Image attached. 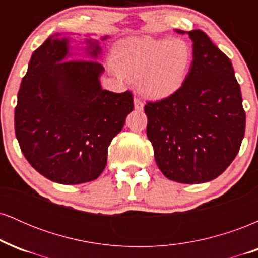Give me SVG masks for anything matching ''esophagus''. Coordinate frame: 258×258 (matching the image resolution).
Returning <instances> with one entry per match:
<instances>
[{
    "instance_id": "34e87169",
    "label": "esophagus",
    "mask_w": 258,
    "mask_h": 258,
    "mask_svg": "<svg viewBox=\"0 0 258 258\" xmlns=\"http://www.w3.org/2000/svg\"><path fill=\"white\" fill-rule=\"evenodd\" d=\"M143 108H144V104H143V102H142L141 99H138V98H135V109L136 110H143Z\"/></svg>"
}]
</instances>
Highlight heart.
<instances>
[{"label": "heart", "instance_id": "1", "mask_svg": "<svg viewBox=\"0 0 258 258\" xmlns=\"http://www.w3.org/2000/svg\"><path fill=\"white\" fill-rule=\"evenodd\" d=\"M112 72L119 78L137 80L142 93L165 99L184 85L194 59L184 38L132 37L121 41L111 52Z\"/></svg>", "mask_w": 258, "mask_h": 258}]
</instances>
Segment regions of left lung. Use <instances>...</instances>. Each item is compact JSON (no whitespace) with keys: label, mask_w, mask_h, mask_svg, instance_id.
I'll return each mask as SVG.
<instances>
[{"label":"left lung","mask_w":258,"mask_h":258,"mask_svg":"<svg viewBox=\"0 0 258 258\" xmlns=\"http://www.w3.org/2000/svg\"><path fill=\"white\" fill-rule=\"evenodd\" d=\"M188 34L194 59L182 88L144 106L156 165L168 179L199 184L217 178L240 149L245 116L230 59L201 30Z\"/></svg>","instance_id":"left-lung-1"}]
</instances>
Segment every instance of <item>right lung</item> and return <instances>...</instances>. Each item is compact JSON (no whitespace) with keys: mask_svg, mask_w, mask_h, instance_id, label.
I'll return each instance as SVG.
<instances>
[{"mask_svg":"<svg viewBox=\"0 0 258 258\" xmlns=\"http://www.w3.org/2000/svg\"><path fill=\"white\" fill-rule=\"evenodd\" d=\"M70 42L54 34L32 53L18 92L14 128L38 173L60 184H81L103 172L108 147L133 110V98L128 91L102 88L98 40L86 38L84 54L74 53ZM76 55L90 60H70Z\"/></svg>","mask_w":258,"mask_h":258,"instance_id":"1","label":"right lung"}]
</instances>
